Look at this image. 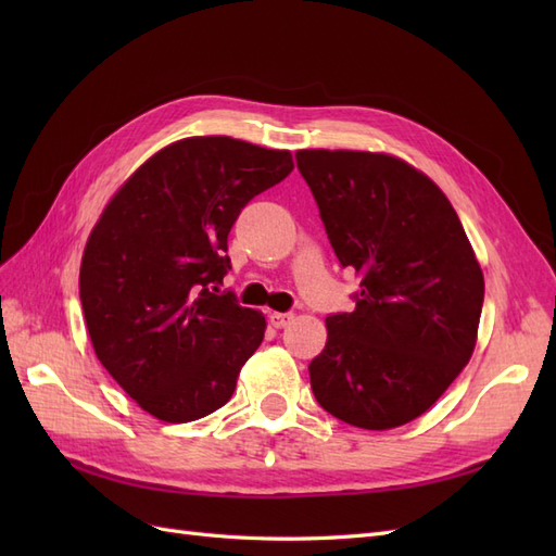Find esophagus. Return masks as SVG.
Here are the masks:
<instances>
[{
    "label": "esophagus",
    "instance_id": "34e87169",
    "mask_svg": "<svg viewBox=\"0 0 556 556\" xmlns=\"http://www.w3.org/2000/svg\"><path fill=\"white\" fill-rule=\"evenodd\" d=\"M294 319L292 313H271L268 315V323H271L276 329H285Z\"/></svg>",
    "mask_w": 556,
    "mask_h": 556
}]
</instances>
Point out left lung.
<instances>
[{
	"instance_id": "left-lung-1",
	"label": "left lung",
	"mask_w": 556,
	"mask_h": 556,
	"mask_svg": "<svg viewBox=\"0 0 556 556\" xmlns=\"http://www.w3.org/2000/svg\"><path fill=\"white\" fill-rule=\"evenodd\" d=\"M296 166L362 288L355 311L325 319L313 394L352 427L408 425L476 350L484 278L473 245L439 185L394 155L311 148Z\"/></svg>"
}]
</instances>
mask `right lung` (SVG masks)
I'll use <instances>...</instances> for the list:
<instances>
[{"label":"right lung","mask_w":556,"mask_h":556,"mask_svg":"<svg viewBox=\"0 0 556 556\" xmlns=\"http://www.w3.org/2000/svg\"><path fill=\"white\" fill-rule=\"evenodd\" d=\"M292 169L290 150L180 139L148 157L92 227L80 304L94 355L162 422L223 408L260 348L264 313L215 292L241 208Z\"/></svg>","instance_id":"right-lung-1"}]
</instances>
